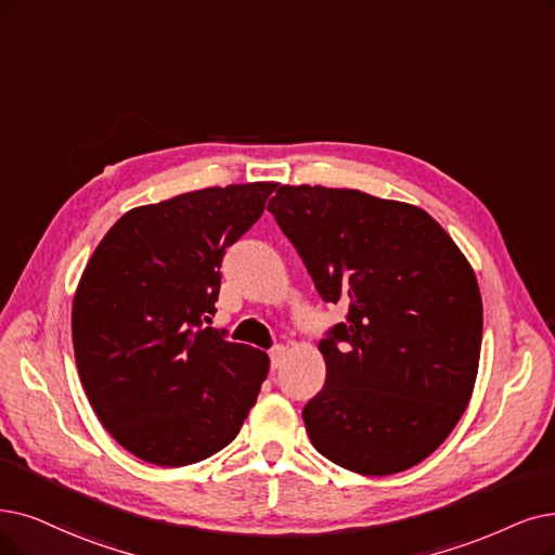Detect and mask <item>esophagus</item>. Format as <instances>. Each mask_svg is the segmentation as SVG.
I'll list each match as a JSON object with an SVG mask.
<instances>
[{
    "mask_svg": "<svg viewBox=\"0 0 555 555\" xmlns=\"http://www.w3.org/2000/svg\"><path fill=\"white\" fill-rule=\"evenodd\" d=\"M284 354H286V348L284 346H273L271 348V366L278 369L282 362H284Z\"/></svg>",
    "mask_w": 555,
    "mask_h": 555,
    "instance_id": "esophagus-1",
    "label": "esophagus"
}]
</instances>
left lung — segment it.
I'll return each mask as SVG.
<instances>
[{
  "instance_id": "left-lung-1",
  "label": "left lung",
  "mask_w": 555,
  "mask_h": 555,
  "mask_svg": "<svg viewBox=\"0 0 555 555\" xmlns=\"http://www.w3.org/2000/svg\"><path fill=\"white\" fill-rule=\"evenodd\" d=\"M269 211L346 323L319 344L325 385L302 410L314 449L362 476H391L444 441L474 393L482 300L437 220L354 189L289 186Z\"/></svg>"
}]
</instances>
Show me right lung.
Here are the masks:
<instances>
[{"label": "right lung", "instance_id": "right-lung-1", "mask_svg": "<svg viewBox=\"0 0 555 555\" xmlns=\"http://www.w3.org/2000/svg\"><path fill=\"white\" fill-rule=\"evenodd\" d=\"M275 182L209 186L116 220L73 300L79 380L102 426L157 467H186L238 435L269 354L209 327L220 261Z\"/></svg>", "mask_w": 555, "mask_h": 555}]
</instances>
